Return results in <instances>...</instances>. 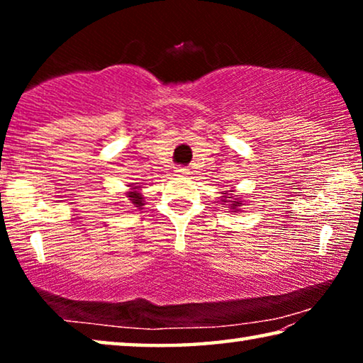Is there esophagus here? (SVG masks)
I'll return each mask as SVG.
<instances>
[{"label": "esophagus", "mask_w": 363, "mask_h": 363, "mask_svg": "<svg viewBox=\"0 0 363 363\" xmlns=\"http://www.w3.org/2000/svg\"><path fill=\"white\" fill-rule=\"evenodd\" d=\"M184 174H189L187 168H177L176 169V176H184Z\"/></svg>", "instance_id": "obj_1"}]
</instances>
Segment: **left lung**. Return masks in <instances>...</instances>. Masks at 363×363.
Wrapping results in <instances>:
<instances>
[{
    "label": "left lung",
    "mask_w": 363,
    "mask_h": 363,
    "mask_svg": "<svg viewBox=\"0 0 363 363\" xmlns=\"http://www.w3.org/2000/svg\"><path fill=\"white\" fill-rule=\"evenodd\" d=\"M233 206H237V205H233Z\"/></svg>",
    "instance_id": "8db88e82"
}]
</instances>
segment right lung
<instances>
[{"mask_svg":"<svg viewBox=\"0 0 363 363\" xmlns=\"http://www.w3.org/2000/svg\"><path fill=\"white\" fill-rule=\"evenodd\" d=\"M130 203H133V206H143V196H140L139 194H136V192H131L130 195Z\"/></svg>","mask_w":363,"mask_h":363,"instance_id":"right-lung-1","label":"right lung"}]
</instances>
